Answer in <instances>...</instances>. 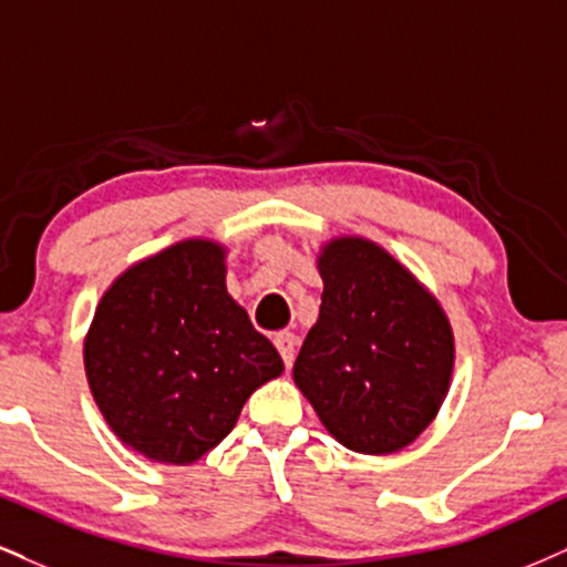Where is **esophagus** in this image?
<instances>
[{"label":"esophagus","mask_w":567,"mask_h":567,"mask_svg":"<svg viewBox=\"0 0 567 567\" xmlns=\"http://www.w3.org/2000/svg\"><path fill=\"white\" fill-rule=\"evenodd\" d=\"M276 349L278 352H281V358H284V365L286 368H291L295 365V352H297V337L291 331H281V333H276Z\"/></svg>","instance_id":"obj_1"}]
</instances>
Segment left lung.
<instances>
[{"label": "left lung", "mask_w": 567, "mask_h": 567, "mask_svg": "<svg viewBox=\"0 0 567 567\" xmlns=\"http://www.w3.org/2000/svg\"><path fill=\"white\" fill-rule=\"evenodd\" d=\"M318 268L323 302L295 362L297 386L349 450H402L433 421L450 389L446 316L373 241H331Z\"/></svg>", "instance_id": "8db88e82"}]
</instances>
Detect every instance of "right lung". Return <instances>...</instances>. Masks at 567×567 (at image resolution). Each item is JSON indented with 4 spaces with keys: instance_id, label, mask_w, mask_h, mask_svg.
Segmentation results:
<instances>
[{
    "instance_id": "add662e5",
    "label": "right lung",
    "mask_w": 567,
    "mask_h": 567,
    "mask_svg": "<svg viewBox=\"0 0 567 567\" xmlns=\"http://www.w3.org/2000/svg\"><path fill=\"white\" fill-rule=\"evenodd\" d=\"M86 379L125 444L188 465L228 436L249 394L284 360L226 291L223 249L173 244L134 265L96 307Z\"/></svg>"
}]
</instances>
